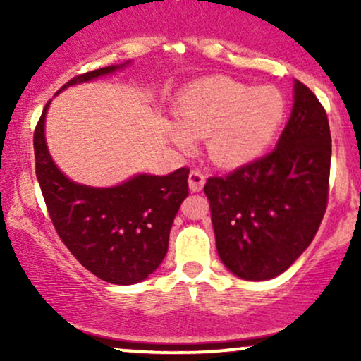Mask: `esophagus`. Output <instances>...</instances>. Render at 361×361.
Segmentation results:
<instances>
[{
  "instance_id": "esophagus-1",
  "label": "esophagus",
  "mask_w": 361,
  "mask_h": 361,
  "mask_svg": "<svg viewBox=\"0 0 361 361\" xmlns=\"http://www.w3.org/2000/svg\"><path fill=\"white\" fill-rule=\"evenodd\" d=\"M188 185H190V190H192V192H200V190L204 188V185H205V175H204V173L198 171V169H193V171H190Z\"/></svg>"
}]
</instances>
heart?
I'll list each match as a JSON object with an SVG mask.
<instances>
[{
  "label": "heart",
  "mask_w": 361,
  "mask_h": 361,
  "mask_svg": "<svg viewBox=\"0 0 361 361\" xmlns=\"http://www.w3.org/2000/svg\"><path fill=\"white\" fill-rule=\"evenodd\" d=\"M175 118L180 128L171 127L169 135L178 146L188 147V137H209L207 147L215 163L235 166L270 146L283 123L285 100L271 86L207 78L180 94Z\"/></svg>",
  "instance_id": "obj_1"
}]
</instances>
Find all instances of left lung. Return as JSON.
Returning a JSON list of instances; mask_svg holds the SVG:
<instances>
[{
	"label": "left lung",
	"instance_id": "1",
	"mask_svg": "<svg viewBox=\"0 0 361 361\" xmlns=\"http://www.w3.org/2000/svg\"><path fill=\"white\" fill-rule=\"evenodd\" d=\"M331 132L324 106L295 81V103L268 154L210 176L215 244L222 263L244 280L283 273L312 243L329 197Z\"/></svg>",
	"mask_w": 361,
	"mask_h": 361
}]
</instances>
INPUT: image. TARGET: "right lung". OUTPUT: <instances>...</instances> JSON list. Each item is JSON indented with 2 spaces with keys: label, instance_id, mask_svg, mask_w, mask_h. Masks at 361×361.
<instances>
[{
  "label": "right lung",
  "instance_id": "add662e5",
  "mask_svg": "<svg viewBox=\"0 0 361 361\" xmlns=\"http://www.w3.org/2000/svg\"><path fill=\"white\" fill-rule=\"evenodd\" d=\"M115 69L118 66L78 74L61 90ZM47 105L37 122L34 151L35 175L54 229L98 279L115 285L142 281L166 256L173 219L188 197L190 169L180 168L168 176L139 175L114 188L74 183L57 169L45 146Z\"/></svg>",
  "mask_w": 361,
  "mask_h": 361
}]
</instances>
